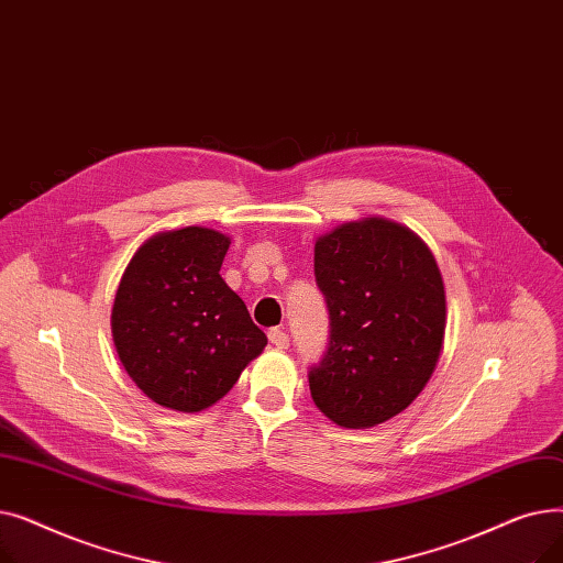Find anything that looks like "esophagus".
I'll return each mask as SVG.
<instances>
[{
    "label": "esophagus",
    "instance_id": "obj_1",
    "mask_svg": "<svg viewBox=\"0 0 563 563\" xmlns=\"http://www.w3.org/2000/svg\"><path fill=\"white\" fill-rule=\"evenodd\" d=\"M269 342L274 346H278V349H287L289 346V335L285 331H280V329H272L269 331Z\"/></svg>",
    "mask_w": 563,
    "mask_h": 563
}]
</instances>
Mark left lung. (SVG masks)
Instances as JSON below:
<instances>
[{
	"mask_svg": "<svg viewBox=\"0 0 563 563\" xmlns=\"http://www.w3.org/2000/svg\"><path fill=\"white\" fill-rule=\"evenodd\" d=\"M329 346L308 369L310 395L340 427L386 422L431 378L445 338V287L418 234L367 219L314 244Z\"/></svg>",
	"mask_w": 563,
	"mask_h": 563,
	"instance_id": "left-lung-1",
	"label": "left lung"
}]
</instances>
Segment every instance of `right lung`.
Masks as SVG:
<instances>
[{
  "instance_id": "right-lung-1",
  "label": "right lung",
  "mask_w": 563,
  "mask_h": 563,
  "mask_svg": "<svg viewBox=\"0 0 563 563\" xmlns=\"http://www.w3.org/2000/svg\"><path fill=\"white\" fill-rule=\"evenodd\" d=\"M230 240L207 228L155 234L128 264L111 310L113 344L143 395L198 412L262 353L266 335L219 276Z\"/></svg>"
}]
</instances>
